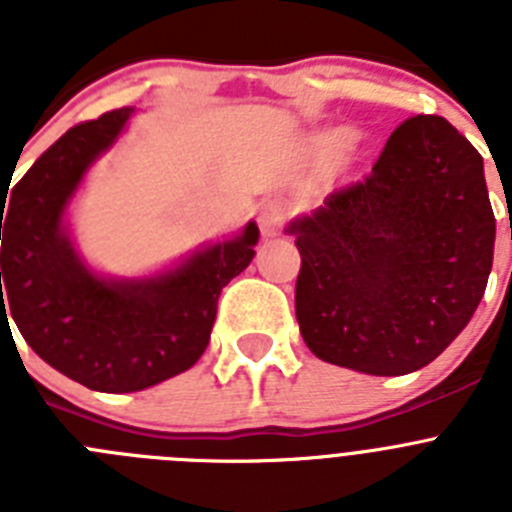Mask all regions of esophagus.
<instances>
[{
  "label": "esophagus",
  "mask_w": 512,
  "mask_h": 512,
  "mask_svg": "<svg viewBox=\"0 0 512 512\" xmlns=\"http://www.w3.org/2000/svg\"><path fill=\"white\" fill-rule=\"evenodd\" d=\"M287 205H284L282 200H266L259 205V223H261V230H264L266 235H274L279 233V228L284 225V220H287Z\"/></svg>",
  "instance_id": "esophagus-1"
}]
</instances>
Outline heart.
<instances>
[{
	"label": "heart",
	"mask_w": 512,
	"mask_h": 512,
	"mask_svg": "<svg viewBox=\"0 0 512 512\" xmlns=\"http://www.w3.org/2000/svg\"><path fill=\"white\" fill-rule=\"evenodd\" d=\"M348 140H351V135H348V133H336L333 138L328 140V143H330V148H343Z\"/></svg>",
	"instance_id": "b5f03b06"
}]
</instances>
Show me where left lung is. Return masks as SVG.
I'll return each instance as SVG.
<instances>
[{
  "instance_id": "8db88e82",
  "label": "left lung",
  "mask_w": 512,
  "mask_h": 512,
  "mask_svg": "<svg viewBox=\"0 0 512 512\" xmlns=\"http://www.w3.org/2000/svg\"><path fill=\"white\" fill-rule=\"evenodd\" d=\"M287 233L302 256L295 312L312 354L374 377L418 372L485 295L495 215L482 156L449 120L415 115L372 174Z\"/></svg>"
}]
</instances>
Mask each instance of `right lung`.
Instances as JSON below:
<instances>
[{"instance_id": "add662e5", "label": "right lung", "mask_w": 512, "mask_h": 512, "mask_svg": "<svg viewBox=\"0 0 512 512\" xmlns=\"http://www.w3.org/2000/svg\"><path fill=\"white\" fill-rule=\"evenodd\" d=\"M130 115L133 107H122L66 130L17 182L0 217V323L9 314L45 364L97 392L146 390L197 364L210 343L217 297L251 264L259 243V228L248 223L241 235L153 277L94 274L63 215Z\"/></svg>"}]
</instances>
